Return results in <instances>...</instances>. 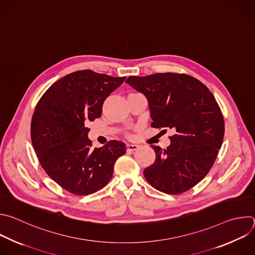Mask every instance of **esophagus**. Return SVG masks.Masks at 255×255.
Wrapping results in <instances>:
<instances>
[{"mask_svg":"<svg viewBox=\"0 0 255 255\" xmlns=\"http://www.w3.org/2000/svg\"><path fill=\"white\" fill-rule=\"evenodd\" d=\"M137 147H138L137 144H131V143L127 144V150L128 151H133V150L137 149Z\"/></svg>","mask_w":255,"mask_h":255,"instance_id":"esophagus-1","label":"esophagus"}]
</instances>
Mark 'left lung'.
Here are the masks:
<instances>
[{
  "label": "left lung",
  "instance_id": "1",
  "mask_svg": "<svg viewBox=\"0 0 255 255\" xmlns=\"http://www.w3.org/2000/svg\"><path fill=\"white\" fill-rule=\"evenodd\" d=\"M126 82L146 97L151 127L174 132L167 148L150 145L156 161L143 170L146 181L166 194L193 188L212 168L223 141L224 120L213 94L187 74L129 76Z\"/></svg>",
  "mask_w": 255,
  "mask_h": 255
}]
</instances>
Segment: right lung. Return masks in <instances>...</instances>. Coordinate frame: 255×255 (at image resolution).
<instances>
[{
  "label": "right lung",
  "mask_w": 255,
  "mask_h": 255,
  "mask_svg": "<svg viewBox=\"0 0 255 255\" xmlns=\"http://www.w3.org/2000/svg\"><path fill=\"white\" fill-rule=\"evenodd\" d=\"M125 79L75 71L51 85L35 108L31 139L39 162L50 178L72 194L103 189L117 160L126 154V144L119 140L91 147L86 127L101 116L105 100Z\"/></svg>",
  "instance_id": "right-lung-1"
}]
</instances>
